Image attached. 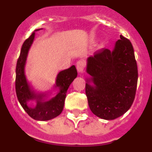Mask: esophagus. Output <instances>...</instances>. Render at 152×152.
Instances as JSON below:
<instances>
[{
	"instance_id": "1",
	"label": "esophagus",
	"mask_w": 152,
	"mask_h": 152,
	"mask_svg": "<svg viewBox=\"0 0 152 152\" xmlns=\"http://www.w3.org/2000/svg\"><path fill=\"white\" fill-rule=\"evenodd\" d=\"M84 66H85V64H84V62L82 60H80V61H77L76 67H77V70L79 73H82L84 69Z\"/></svg>"
}]
</instances>
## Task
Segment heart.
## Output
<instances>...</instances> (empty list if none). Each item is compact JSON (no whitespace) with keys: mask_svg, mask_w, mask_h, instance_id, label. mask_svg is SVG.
<instances>
[{"mask_svg":"<svg viewBox=\"0 0 152 152\" xmlns=\"http://www.w3.org/2000/svg\"><path fill=\"white\" fill-rule=\"evenodd\" d=\"M102 45H103V44H101V45H100V46H102Z\"/></svg>","mask_w":152,"mask_h":152,"instance_id":"1","label":"heart"}]
</instances>
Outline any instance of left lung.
Segmentation results:
<instances>
[{
    "instance_id": "1",
    "label": "left lung",
    "mask_w": 152,
    "mask_h": 152,
    "mask_svg": "<svg viewBox=\"0 0 152 152\" xmlns=\"http://www.w3.org/2000/svg\"><path fill=\"white\" fill-rule=\"evenodd\" d=\"M85 92L91 112L107 120L129 110L135 99L138 68L131 42L120 35L113 50L103 49L87 59ZM92 83L93 85H91Z\"/></svg>"
}]
</instances>
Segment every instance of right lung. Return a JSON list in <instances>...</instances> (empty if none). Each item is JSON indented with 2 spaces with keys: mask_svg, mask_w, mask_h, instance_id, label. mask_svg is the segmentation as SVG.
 Masks as SVG:
<instances>
[{
  "mask_svg": "<svg viewBox=\"0 0 152 152\" xmlns=\"http://www.w3.org/2000/svg\"><path fill=\"white\" fill-rule=\"evenodd\" d=\"M42 29H36L39 31ZM35 38V32L24 42L17 60L16 67V93L18 100L23 110L30 117L39 121H46L56 117L61 114L64 108L66 93L70 84L76 78L77 69L72 65L68 69L63 70L58 74L54 88L58 89L57 94L48 100V94L36 92L27 81L25 75V65L28 52ZM36 100V107L28 106V102Z\"/></svg>",
  "mask_w": 152,
  "mask_h": 152,
  "instance_id": "1",
  "label": "right lung"
}]
</instances>
